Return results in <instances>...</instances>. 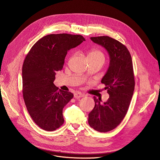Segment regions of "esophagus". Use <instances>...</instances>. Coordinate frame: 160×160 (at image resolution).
<instances>
[{
  "instance_id": "esophagus-1",
  "label": "esophagus",
  "mask_w": 160,
  "mask_h": 160,
  "mask_svg": "<svg viewBox=\"0 0 160 160\" xmlns=\"http://www.w3.org/2000/svg\"><path fill=\"white\" fill-rule=\"evenodd\" d=\"M84 94L81 93V92H75L74 94V98H82V97H84Z\"/></svg>"
}]
</instances>
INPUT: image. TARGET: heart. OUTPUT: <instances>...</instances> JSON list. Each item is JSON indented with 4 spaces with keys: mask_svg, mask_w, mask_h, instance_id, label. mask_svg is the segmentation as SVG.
<instances>
[{
    "mask_svg": "<svg viewBox=\"0 0 160 160\" xmlns=\"http://www.w3.org/2000/svg\"><path fill=\"white\" fill-rule=\"evenodd\" d=\"M88 58L89 60H98V59H105V55L103 52L97 48H93L89 50L88 53Z\"/></svg>",
    "mask_w": 160,
    "mask_h": 160,
    "instance_id": "1",
    "label": "heart"
}]
</instances>
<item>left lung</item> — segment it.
Instances as JSON below:
<instances>
[{
    "instance_id": "left-lung-1",
    "label": "left lung",
    "mask_w": 160,
    "mask_h": 160,
    "mask_svg": "<svg viewBox=\"0 0 160 160\" xmlns=\"http://www.w3.org/2000/svg\"><path fill=\"white\" fill-rule=\"evenodd\" d=\"M90 38L109 53L110 66L102 83L110 97L103 104L93 97L95 105L88 115V123L95 131L107 132L116 128L128 111L135 86L132 57L127 47L115 39L108 36Z\"/></svg>"
}]
</instances>
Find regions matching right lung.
Returning <instances> with one entry per match:
<instances>
[{"instance_id": "right-lung-1", "label": "right lung", "mask_w": 160, "mask_h": 160, "mask_svg": "<svg viewBox=\"0 0 160 160\" xmlns=\"http://www.w3.org/2000/svg\"><path fill=\"white\" fill-rule=\"evenodd\" d=\"M84 38L67 33L45 36L31 47L22 69V94L27 110L41 129L53 131L64 122L62 111L74 97L53 84L55 72L62 70L68 51Z\"/></svg>"}]
</instances>
